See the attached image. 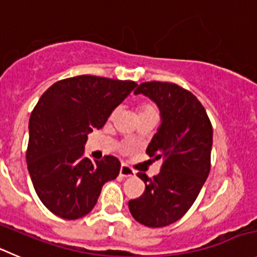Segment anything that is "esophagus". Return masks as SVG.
Returning <instances> with one entry per match:
<instances>
[{"instance_id": "1", "label": "esophagus", "mask_w": 257, "mask_h": 257, "mask_svg": "<svg viewBox=\"0 0 257 257\" xmlns=\"http://www.w3.org/2000/svg\"><path fill=\"white\" fill-rule=\"evenodd\" d=\"M119 175L123 178H131L135 177V170L130 168L127 164H122L121 169H119Z\"/></svg>"}]
</instances>
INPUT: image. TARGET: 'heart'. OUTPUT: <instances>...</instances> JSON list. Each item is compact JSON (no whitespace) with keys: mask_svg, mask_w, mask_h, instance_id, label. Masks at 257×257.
<instances>
[{"mask_svg":"<svg viewBox=\"0 0 257 257\" xmlns=\"http://www.w3.org/2000/svg\"><path fill=\"white\" fill-rule=\"evenodd\" d=\"M117 112H118V109L116 108L113 112H112L111 117L116 116ZM149 112H156V113H158V111H156V107L154 106L153 103H141L140 107H139V114L149 113Z\"/></svg>","mask_w":257,"mask_h":257,"instance_id":"heart-1","label":"heart"}]
</instances>
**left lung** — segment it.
Here are the masks:
<instances>
[{"label":"left lung","instance_id":"obj_1","mask_svg":"<svg viewBox=\"0 0 257 257\" xmlns=\"http://www.w3.org/2000/svg\"><path fill=\"white\" fill-rule=\"evenodd\" d=\"M135 93L145 94L160 108L163 122L146 154L163 164L153 178L139 173L145 190L128 202V208L139 223L169 226L187 213L208 177L212 123L197 97L175 83H141Z\"/></svg>","mask_w":257,"mask_h":257}]
</instances>
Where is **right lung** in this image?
<instances>
[{"label": "right lung", "instance_id": "add662e5", "mask_svg": "<svg viewBox=\"0 0 257 257\" xmlns=\"http://www.w3.org/2000/svg\"><path fill=\"white\" fill-rule=\"evenodd\" d=\"M133 80L78 75L58 80L31 112L26 161L35 192L55 216L77 219L96 206L102 187L116 179L121 163L113 155L90 161L87 135L101 128L136 87Z\"/></svg>", "mask_w": 257, "mask_h": 257}]
</instances>
